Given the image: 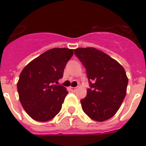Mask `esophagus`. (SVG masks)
Here are the masks:
<instances>
[{
  "instance_id": "esophagus-1",
  "label": "esophagus",
  "mask_w": 146,
  "mask_h": 146,
  "mask_svg": "<svg viewBox=\"0 0 146 146\" xmlns=\"http://www.w3.org/2000/svg\"><path fill=\"white\" fill-rule=\"evenodd\" d=\"M70 90H71L72 92H76V90H77V88H76V87H71V88H70Z\"/></svg>"
}]
</instances>
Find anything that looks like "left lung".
Segmentation results:
<instances>
[{
	"mask_svg": "<svg viewBox=\"0 0 146 146\" xmlns=\"http://www.w3.org/2000/svg\"><path fill=\"white\" fill-rule=\"evenodd\" d=\"M84 66L90 88L80 100L84 112L95 121L113 116L126 96L128 79L123 67L115 59L94 48L74 50Z\"/></svg>",
	"mask_w": 146,
	"mask_h": 146,
	"instance_id": "8db88e82",
	"label": "left lung"
}]
</instances>
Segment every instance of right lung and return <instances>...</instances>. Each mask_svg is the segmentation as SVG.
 Here are the masks:
<instances>
[{"label":"right lung","instance_id":"1","mask_svg":"<svg viewBox=\"0 0 146 146\" xmlns=\"http://www.w3.org/2000/svg\"><path fill=\"white\" fill-rule=\"evenodd\" d=\"M73 54V49L52 48L31 61L21 72L18 93L23 107L32 119L44 122L59 113L68 92L56 84L62 78Z\"/></svg>","mask_w":146,"mask_h":146}]
</instances>
